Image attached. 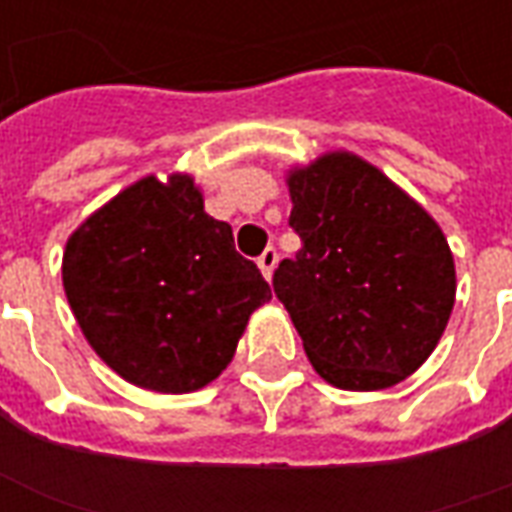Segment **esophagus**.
I'll return each instance as SVG.
<instances>
[{"label": "esophagus", "instance_id": "esophagus-1", "mask_svg": "<svg viewBox=\"0 0 512 512\" xmlns=\"http://www.w3.org/2000/svg\"><path fill=\"white\" fill-rule=\"evenodd\" d=\"M277 260H279V255H277V249H274V246H268L266 252L257 257V266H260V271H263V277L271 279L274 268H277Z\"/></svg>", "mask_w": 512, "mask_h": 512}]
</instances>
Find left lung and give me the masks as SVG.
<instances>
[{"label":"left lung","mask_w":512,"mask_h":512,"mask_svg":"<svg viewBox=\"0 0 512 512\" xmlns=\"http://www.w3.org/2000/svg\"><path fill=\"white\" fill-rule=\"evenodd\" d=\"M301 249L274 271L315 373L340 389L400 384L441 340L455 263L436 219L348 150L288 172Z\"/></svg>","instance_id":"obj_1"}]
</instances>
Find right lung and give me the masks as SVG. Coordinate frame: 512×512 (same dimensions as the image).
Masks as SVG:
<instances>
[{"label":"right lung","mask_w":512,"mask_h":512,"mask_svg":"<svg viewBox=\"0 0 512 512\" xmlns=\"http://www.w3.org/2000/svg\"><path fill=\"white\" fill-rule=\"evenodd\" d=\"M62 285L95 354L164 395L219 378L249 315L271 299L191 175H147L84 219L65 244Z\"/></svg>","instance_id":"add662e5"}]
</instances>
